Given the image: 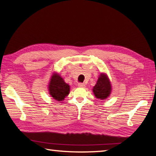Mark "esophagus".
I'll return each mask as SVG.
<instances>
[{"mask_svg": "<svg viewBox=\"0 0 156 156\" xmlns=\"http://www.w3.org/2000/svg\"><path fill=\"white\" fill-rule=\"evenodd\" d=\"M78 85L79 87H82V88L85 87V84H84V83H78Z\"/></svg>", "mask_w": 156, "mask_h": 156, "instance_id": "1", "label": "esophagus"}]
</instances>
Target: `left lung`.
Wrapping results in <instances>:
<instances>
[{"mask_svg":"<svg viewBox=\"0 0 156 156\" xmlns=\"http://www.w3.org/2000/svg\"><path fill=\"white\" fill-rule=\"evenodd\" d=\"M111 84L106 73H101L97 83L93 89L95 96L100 100H105L111 93Z\"/></svg>","mask_w":156,"mask_h":156,"instance_id":"8db88e82","label":"left lung"}]
</instances>
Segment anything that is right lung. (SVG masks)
Returning a JSON list of instances; mask_svg holds the SVG:
<instances>
[{
  "mask_svg": "<svg viewBox=\"0 0 156 156\" xmlns=\"http://www.w3.org/2000/svg\"><path fill=\"white\" fill-rule=\"evenodd\" d=\"M69 84L65 83L63 78L58 73H53L48 84V90L50 95L55 100L58 101L63 100L69 95Z\"/></svg>",
  "mask_w": 156,
  "mask_h": 156,
  "instance_id": "1",
  "label": "right lung"
}]
</instances>
